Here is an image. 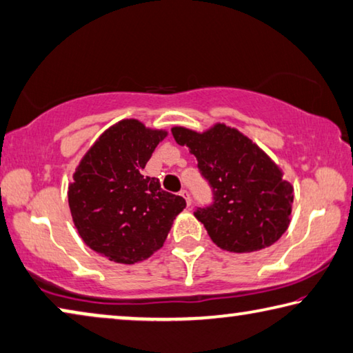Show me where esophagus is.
I'll list each match as a JSON object with an SVG mask.
<instances>
[{"label": "esophagus", "instance_id": "1", "mask_svg": "<svg viewBox=\"0 0 353 353\" xmlns=\"http://www.w3.org/2000/svg\"><path fill=\"white\" fill-rule=\"evenodd\" d=\"M180 195H181V197H183L184 200H186V205H188V206H190V197H189V192H188V190H181Z\"/></svg>", "mask_w": 353, "mask_h": 353}]
</instances>
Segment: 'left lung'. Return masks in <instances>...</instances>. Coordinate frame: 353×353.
Wrapping results in <instances>:
<instances>
[{
    "label": "left lung",
    "instance_id": "obj_1",
    "mask_svg": "<svg viewBox=\"0 0 353 353\" xmlns=\"http://www.w3.org/2000/svg\"><path fill=\"white\" fill-rule=\"evenodd\" d=\"M214 189L216 201L195 212L222 250L252 253L275 244L291 223L294 188L275 161L250 137L217 122L205 131L173 126Z\"/></svg>",
    "mask_w": 353,
    "mask_h": 353
}]
</instances>
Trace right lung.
I'll return each mask as SVG.
<instances>
[{
  "label": "right lung",
  "instance_id": "obj_1",
  "mask_svg": "<svg viewBox=\"0 0 353 353\" xmlns=\"http://www.w3.org/2000/svg\"><path fill=\"white\" fill-rule=\"evenodd\" d=\"M167 134L141 120H120L101 132L73 173L67 195L74 228L109 261L134 264L152 256L186 208L180 195L142 175Z\"/></svg>",
  "mask_w": 353,
  "mask_h": 353
}]
</instances>
